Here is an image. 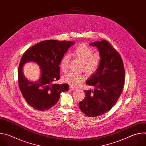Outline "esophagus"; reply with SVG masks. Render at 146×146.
I'll return each mask as SVG.
<instances>
[{
	"instance_id": "obj_1",
	"label": "esophagus",
	"mask_w": 146,
	"mask_h": 146,
	"mask_svg": "<svg viewBox=\"0 0 146 146\" xmlns=\"http://www.w3.org/2000/svg\"><path fill=\"white\" fill-rule=\"evenodd\" d=\"M69 89H70V90H72V91H74V90H77L76 88H75V87H73V86H71L69 87Z\"/></svg>"
}]
</instances>
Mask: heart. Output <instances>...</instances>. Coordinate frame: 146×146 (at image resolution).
Here are the masks:
<instances>
[{
    "label": "heart",
    "mask_w": 146,
    "mask_h": 146,
    "mask_svg": "<svg viewBox=\"0 0 146 146\" xmlns=\"http://www.w3.org/2000/svg\"><path fill=\"white\" fill-rule=\"evenodd\" d=\"M94 51L91 47L81 44L78 46L73 52L72 54L83 63V70L88 74L94 73L98 69L100 56L99 54H93ZM70 55H65L60 60V68L62 71H66L68 68ZM84 76L75 72H70L65 74L62 77V81L68 83L71 86L77 87L84 80Z\"/></svg>",
    "instance_id": "heart-1"
}]
</instances>
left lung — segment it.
<instances>
[{"instance_id":"1","label":"left lung","mask_w":146,"mask_h":146,"mask_svg":"<svg viewBox=\"0 0 146 146\" xmlns=\"http://www.w3.org/2000/svg\"><path fill=\"white\" fill-rule=\"evenodd\" d=\"M90 45L98 48L100 62L86 82L94 89L84 91L86 96L78 106L86 115L94 117L110 110L117 102L123 87L125 70L121 56L108 41H95Z\"/></svg>"}]
</instances>
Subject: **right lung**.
<instances>
[{
	"label": "right lung",
	"mask_w": 146,
	"mask_h": 146,
	"mask_svg": "<svg viewBox=\"0 0 146 146\" xmlns=\"http://www.w3.org/2000/svg\"><path fill=\"white\" fill-rule=\"evenodd\" d=\"M74 44L70 41L47 40L34 45L23 55L18 68V85L26 102L33 108L47 110L58 102L61 92L68 91V84L54 82L60 78L61 59ZM29 61L40 66V76L36 82L29 80L23 73V65Z\"/></svg>",
	"instance_id": "add662e5"
}]
</instances>
